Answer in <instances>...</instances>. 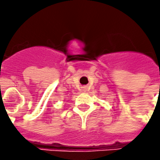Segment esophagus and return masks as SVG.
Masks as SVG:
<instances>
[{
    "label": "esophagus",
    "instance_id": "obj_1",
    "mask_svg": "<svg viewBox=\"0 0 160 160\" xmlns=\"http://www.w3.org/2000/svg\"><path fill=\"white\" fill-rule=\"evenodd\" d=\"M81 90H82V92H87V87H83L82 88H81Z\"/></svg>",
    "mask_w": 160,
    "mask_h": 160
}]
</instances>
